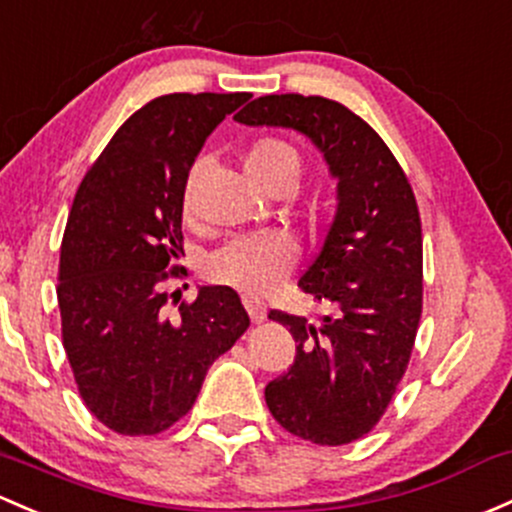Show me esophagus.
I'll return each mask as SVG.
<instances>
[{
  "label": "esophagus",
  "instance_id": "1",
  "mask_svg": "<svg viewBox=\"0 0 512 512\" xmlns=\"http://www.w3.org/2000/svg\"><path fill=\"white\" fill-rule=\"evenodd\" d=\"M242 304H245L247 314H250V319H252V324H262V321L267 319V306L262 304V301L245 297V299H242Z\"/></svg>",
  "mask_w": 512,
  "mask_h": 512
}]
</instances>
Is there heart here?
Instances as JSON below:
<instances>
[{"instance_id": "heart-1", "label": "heart", "mask_w": 512, "mask_h": 512, "mask_svg": "<svg viewBox=\"0 0 512 512\" xmlns=\"http://www.w3.org/2000/svg\"><path fill=\"white\" fill-rule=\"evenodd\" d=\"M242 166L252 184L272 196H279V193L284 196L297 186L301 176V154L287 139L260 137L247 144V149L242 152ZM201 171V161H193L184 188H181V213L186 220L193 218ZM311 213H316V208ZM294 257H297V247L292 238L270 230V233L245 235V238L225 242L208 260L206 274L220 287H230L247 297H265L284 282V277L292 270Z\"/></svg>"}]
</instances>
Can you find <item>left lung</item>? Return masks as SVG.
<instances>
[{"label": "left lung", "instance_id": "left-lung-1", "mask_svg": "<svg viewBox=\"0 0 512 512\" xmlns=\"http://www.w3.org/2000/svg\"><path fill=\"white\" fill-rule=\"evenodd\" d=\"M242 125L292 127L324 152L338 208L301 292L331 304L319 326L270 311L289 328L297 358L265 387L272 417L294 437L341 446L380 422L422 316V220L400 161L380 134L341 102L287 93L252 100Z\"/></svg>", "mask_w": 512, "mask_h": 512}]
</instances>
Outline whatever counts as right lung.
<instances>
[{"mask_svg":"<svg viewBox=\"0 0 512 512\" xmlns=\"http://www.w3.org/2000/svg\"><path fill=\"white\" fill-rule=\"evenodd\" d=\"M250 93H171L115 132L80 181L58 265L61 336L85 407L152 437L186 417L218 355L250 326L230 287L166 311L184 277L181 188L203 142ZM176 294V292H174ZM171 294V297H174Z\"/></svg>","mask_w":512,"mask_h":512,"instance_id":"add662e5","label":"right lung"}]
</instances>
